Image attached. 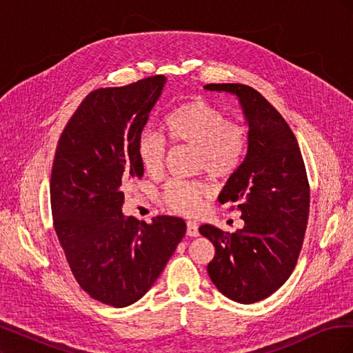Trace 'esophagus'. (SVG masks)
Returning <instances> with one entry per match:
<instances>
[{
    "label": "esophagus",
    "instance_id": "esophagus-1",
    "mask_svg": "<svg viewBox=\"0 0 353 353\" xmlns=\"http://www.w3.org/2000/svg\"><path fill=\"white\" fill-rule=\"evenodd\" d=\"M199 225L196 222H187V236L188 237H197L199 236Z\"/></svg>",
    "mask_w": 353,
    "mask_h": 353
}]
</instances>
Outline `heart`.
<instances>
[{"instance_id":"1","label":"heart","mask_w":353,"mask_h":353,"mask_svg":"<svg viewBox=\"0 0 353 353\" xmlns=\"http://www.w3.org/2000/svg\"><path fill=\"white\" fill-rule=\"evenodd\" d=\"M170 141L194 148L197 169L212 178H228L241 166L248 137L239 123L228 122L216 105L205 100H191L170 113L163 125ZM165 145L152 132H143L138 140V157L145 172L159 174L165 165ZM212 194L205 183L170 181L163 190V200L170 210L185 216L199 213Z\"/></svg>"}]
</instances>
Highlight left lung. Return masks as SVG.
I'll list each match as a JSON object with an SVG mask.
<instances>
[{
    "label": "left lung",
    "instance_id": "1",
    "mask_svg": "<svg viewBox=\"0 0 353 353\" xmlns=\"http://www.w3.org/2000/svg\"><path fill=\"white\" fill-rule=\"evenodd\" d=\"M241 105L248 153L218 196L234 201L244 227L236 232L205 223L199 228L215 245L208 274L218 290L239 303L271 296L293 272L306 231L309 184L297 140L284 117L248 85L208 83Z\"/></svg>",
    "mask_w": 353,
    "mask_h": 353
}]
</instances>
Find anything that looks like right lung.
Returning a JSON list of instances; mask_svg holds the SVG:
<instances>
[{"label": "right lung", "mask_w": 353, "mask_h": 353, "mask_svg": "<svg viewBox=\"0 0 353 353\" xmlns=\"http://www.w3.org/2000/svg\"><path fill=\"white\" fill-rule=\"evenodd\" d=\"M165 83L157 74L88 94L52 163V222L72 274L92 299L114 307L150 290L185 236L181 218L147 223L122 213L128 181L144 174L138 140Z\"/></svg>", "instance_id": "obj_1"}]
</instances>
